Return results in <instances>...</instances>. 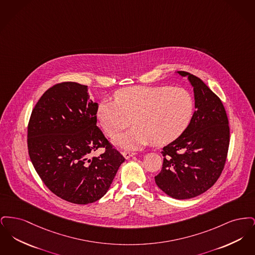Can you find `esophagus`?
<instances>
[{
	"label": "esophagus",
	"mask_w": 255,
	"mask_h": 255,
	"mask_svg": "<svg viewBox=\"0 0 255 255\" xmlns=\"http://www.w3.org/2000/svg\"><path fill=\"white\" fill-rule=\"evenodd\" d=\"M134 155H135V153H133V152H128V151H124V152H122V156H123L124 158H126V159L132 158V157L134 156Z\"/></svg>",
	"instance_id": "34e87169"
}]
</instances>
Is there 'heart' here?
I'll return each instance as SVG.
<instances>
[{
	"mask_svg": "<svg viewBox=\"0 0 255 255\" xmlns=\"http://www.w3.org/2000/svg\"><path fill=\"white\" fill-rule=\"evenodd\" d=\"M194 113L192 95L182 88L133 86L104 99L97 107V120L109 135L132 124V129L116 135L113 142L126 149H137L151 142L165 145L182 134Z\"/></svg>",
	"mask_w": 255,
	"mask_h": 255,
	"instance_id": "obj_1",
	"label": "heart"
}]
</instances>
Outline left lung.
Returning <instances> with one entry per match:
<instances>
[{
  "label": "left lung",
  "instance_id": "1",
  "mask_svg": "<svg viewBox=\"0 0 255 255\" xmlns=\"http://www.w3.org/2000/svg\"><path fill=\"white\" fill-rule=\"evenodd\" d=\"M176 73L192 86L196 111L184 132L163 147L162 169L155 182L171 198L185 200L203 194L218 180L228 155L230 127L221 99L199 77Z\"/></svg>",
  "mask_w": 255,
  "mask_h": 255
}]
</instances>
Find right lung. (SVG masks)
<instances>
[{"mask_svg":"<svg viewBox=\"0 0 255 255\" xmlns=\"http://www.w3.org/2000/svg\"><path fill=\"white\" fill-rule=\"evenodd\" d=\"M88 86L64 82L51 87L32 110L27 147L37 174L61 199L87 205L101 199L125 158L97 126L98 103ZM100 146L106 152L91 154Z\"/></svg>","mask_w":255,"mask_h":255,"instance_id":"add662e5","label":"right lung"}]
</instances>
